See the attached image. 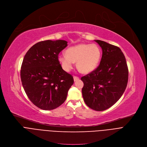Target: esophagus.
<instances>
[{
	"mask_svg": "<svg viewBox=\"0 0 147 147\" xmlns=\"http://www.w3.org/2000/svg\"><path fill=\"white\" fill-rule=\"evenodd\" d=\"M73 79H74V81L76 82V81L79 80V77H77V76H74L73 77Z\"/></svg>",
	"mask_w": 147,
	"mask_h": 147,
	"instance_id": "obj_1",
	"label": "esophagus"
}]
</instances>
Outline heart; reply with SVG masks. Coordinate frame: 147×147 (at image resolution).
Masks as SVG:
<instances>
[{"label":"heart","instance_id":"obj_1","mask_svg":"<svg viewBox=\"0 0 147 147\" xmlns=\"http://www.w3.org/2000/svg\"><path fill=\"white\" fill-rule=\"evenodd\" d=\"M101 50L96 44H79L68 48L66 54L58 55V60L63 69L70 71L77 62V67L81 73L88 74L94 71L98 65Z\"/></svg>","mask_w":147,"mask_h":147}]
</instances>
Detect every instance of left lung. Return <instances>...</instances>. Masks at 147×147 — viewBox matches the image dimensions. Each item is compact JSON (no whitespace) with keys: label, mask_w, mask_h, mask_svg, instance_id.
<instances>
[{"label":"left lung","mask_w":147,"mask_h":147,"mask_svg":"<svg viewBox=\"0 0 147 147\" xmlns=\"http://www.w3.org/2000/svg\"><path fill=\"white\" fill-rule=\"evenodd\" d=\"M102 50L99 65L81 78L85 103L96 111L109 108L124 93L128 80V68L121 49L100 40H94Z\"/></svg>","instance_id":"obj_1"}]
</instances>
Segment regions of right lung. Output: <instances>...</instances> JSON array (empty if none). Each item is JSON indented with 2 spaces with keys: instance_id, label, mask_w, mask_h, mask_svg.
Listing matches in <instances>:
<instances>
[{
  "instance_id": "1",
  "label": "right lung",
  "mask_w": 147,
  "mask_h": 147,
  "mask_svg": "<svg viewBox=\"0 0 147 147\" xmlns=\"http://www.w3.org/2000/svg\"><path fill=\"white\" fill-rule=\"evenodd\" d=\"M67 46L64 40L41 41L31 47L24 58L23 87L29 100L42 110L61 105L74 83L73 76L63 69L58 60V54Z\"/></svg>"
}]
</instances>
